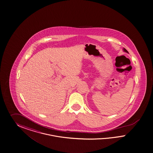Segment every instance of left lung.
<instances>
[{"instance_id": "8db88e82", "label": "left lung", "mask_w": 153, "mask_h": 153, "mask_svg": "<svg viewBox=\"0 0 153 153\" xmlns=\"http://www.w3.org/2000/svg\"><path fill=\"white\" fill-rule=\"evenodd\" d=\"M123 50H124V51H126V52H127V53H128V51H127V50H126V49H125V48H124V49H123Z\"/></svg>"}]
</instances>
